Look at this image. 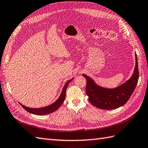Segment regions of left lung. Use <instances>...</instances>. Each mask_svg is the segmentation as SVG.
I'll return each instance as SVG.
<instances>
[{
    "mask_svg": "<svg viewBox=\"0 0 148 148\" xmlns=\"http://www.w3.org/2000/svg\"><path fill=\"white\" fill-rule=\"evenodd\" d=\"M135 56L136 66L132 75L129 80L116 88L110 89L101 87L96 84L90 77L82 74L86 79V92L88 96L89 101L92 105L100 109L112 110L126 103L138 82L139 71L136 53Z\"/></svg>",
    "mask_w": 148,
    "mask_h": 148,
    "instance_id": "8db88e82",
    "label": "left lung"
}]
</instances>
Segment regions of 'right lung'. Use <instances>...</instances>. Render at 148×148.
Wrapping results in <instances>:
<instances>
[{"label": "right lung", "instance_id": "obj_1", "mask_svg": "<svg viewBox=\"0 0 148 148\" xmlns=\"http://www.w3.org/2000/svg\"><path fill=\"white\" fill-rule=\"evenodd\" d=\"M73 78H72L71 79L67 81L66 83L65 84L62 90V92L60 95V97L57 99V100L56 102H54L53 103L51 104L49 106H47L45 107H42V108H33L27 107V106H24L21 103H19L23 106V108L25 109V110L31 113H33V114L37 115H43L49 114L50 113H52L55 111H56L61 106V105L63 103L65 98H66V92L67 86L69 84V82L73 81Z\"/></svg>", "mask_w": 148, "mask_h": 148}]
</instances>
